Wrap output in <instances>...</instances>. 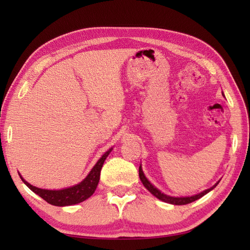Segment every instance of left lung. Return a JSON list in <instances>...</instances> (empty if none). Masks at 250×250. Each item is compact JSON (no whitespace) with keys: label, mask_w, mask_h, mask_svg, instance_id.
Segmentation results:
<instances>
[{"label":"left lung","mask_w":250,"mask_h":250,"mask_svg":"<svg viewBox=\"0 0 250 250\" xmlns=\"http://www.w3.org/2000/svg\"><path fill=\"white\" fill-rule=\"evenodd\" d=\"M139 175H140V178H141V180H142L143 185L145 186V188H146L148 191H149V192H150L151 194L155 195L156 198H158L159 200L166 202V203L173 204V205H185V204L191 203V202H194L195 200H198V199L202 198V196L205 195L206 193H208L210 190H213V189L216 187V186L219 184V182L216 183V184L213 186V187L209 188V189L204 190L203 192H201V193H199V194H195V195H192V196H182V198H176V196H169V195L164 194V193L161 192L160 190L157 189V188L155 187V186H153V185L149 182V180H148V179L146 178L144 173H143L142 167H140V168H139Z\"/></svg>","instance_id":"left-lung-1"}]
</instances>
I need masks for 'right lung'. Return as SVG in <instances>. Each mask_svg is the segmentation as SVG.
Returning a JSON list of instances; mask_svg holds the SVG:
<instances>
[{"label": "right lung", "instance_id": "right-lung-1", "mask_svg": "<svg viewBox=\"0 0 250 250\" xmlns=\"http://www.w3.org/2000/svg\"><path fill=\"white\" fill-rule=\"evenodd\" d=\"M113 148H110L109 150L106 151L104 155L99 159V161L95 163V166L92 167L91 171L87 175V177L84 178L83 182L79 184L73 186L70 188L61 189V190H47V189H41L34 187V186L30 185L28 182L22 178V176L19 174L21 180L28 186V187L33 191L34 193L40 195L42 199H44L47 203L55 206H68L78 204L81 202H83L90 198L93 193L100 180V174L101 168H102L105 159L107 158L109 152Z\"/></svg>", "mask_w": 250, "mask_h": 250}]
</instances>
